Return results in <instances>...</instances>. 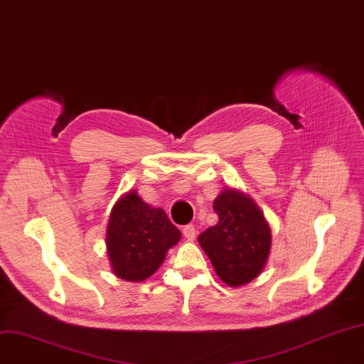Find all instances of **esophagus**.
Listing matches in <instances>:
<instances>
[{
	"label": "esophagus",
	"instance_id": "obj_1",
	"mask_svg": "<svg viewBox=\"0 0 364 364\" xmlns=\"http://www.w3.org/2000/svg\"><path fill=\"white\" fill-rule=\"evenodd\" d=\"M183 235H184L187 240H189V241H193L195 237H196L195 226H193V225H186V226L183 228Z\"/></svg>",
	"mask_w": 364,
	"mask_h": 364
}]
</instances>
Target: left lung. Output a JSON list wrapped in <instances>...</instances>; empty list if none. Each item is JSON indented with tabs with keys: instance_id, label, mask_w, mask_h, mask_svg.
<instances>
[{
	"instance_id": "1",
	"label": "left lung",
	"mask_w": 364,
	"mask_h": 364,
	"mask_svg": "<svg viewBox=\"0 0 364 364\" xmlns=\"http://www.w3.org/2000/svg\"><path fill=\"white\" fill-rule=\"evenodd\" d=\"M218 225L198 237L216 274L230 287H241L258 277L272 247V231L255 200L234 189H225L213 203Z\"/></svg>"
}]
</instances>
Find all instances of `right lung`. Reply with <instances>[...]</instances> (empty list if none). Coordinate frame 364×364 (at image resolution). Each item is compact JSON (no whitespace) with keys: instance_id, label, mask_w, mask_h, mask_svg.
<instances>
[{"instance_id":"add662e5","label":"right lung","mask_w":364,"mask_h":364,"mask_svg":"<svg viewBox=\"0 0 364 364\" xmlns=\"http://www.w3.org/2000/svg\"><path fill=\"white\" fill-rule=\"evenodd\" d=\"M181 238L161 208L150 207L134 191L121 196L106 230L112 272L127 282H142L157 272L168 250Z\"/></svg>"}]
</instances>
